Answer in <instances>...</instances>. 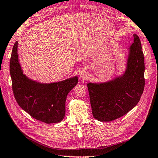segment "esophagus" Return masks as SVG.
<instances>
[{
    "label": "esophagus",
    "mask_w": 158,
    "mask_h": 158,
    "mask_svg": "<svg viewBox=\"0 0 158 158\" xmlns=\"http://www.w3.org/2000/svg\"><path fill=\"white\" fill-rule=\"evenodd\" d=\"M87 75V71L85 69H82L79 71V77L81 78L86 77Z\"/></svg>",
    "instance_id": "obj_1"
}]
</instances>
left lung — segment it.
Listing matches in <instances>:
<instances>
[{
	"instance_id": "8db88e82",
	"label": "left lung",
	"mask_w": 158,
	"mask_h": 158,
	"mask_svg": "<svg viewBox=\"0 0 158 158\" xmlns=\"http://www.w3.org/2000/svg\"><path fill=\"white\" fill-rule=\"evenodd\" d=\"M133 36L124 73L107 82L87 83L93 115L98 121H112L128 113L138 104L143 93V53L138 35Z\"/></svg>"
}]
</instances>
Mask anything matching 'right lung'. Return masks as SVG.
Masks as SVG:
<instances>
[{"mask_svg":"<svg viewBox=\"0 0 158 158\" xmlns=\"http://www.w3.org/2000/svg\"><path fill=\"white\" fill-rule=\"evenodd\" d=\"M12 91L19 105L34 118L58 123L64 118L67 94L78 83L77 76L59 82L41 83L23 73L18 55V42L10 60Z\"/></svg>","mask_w":158,"mask_h":158,"instance_id":"obj_1","label":"right lung"}]
</instances>
